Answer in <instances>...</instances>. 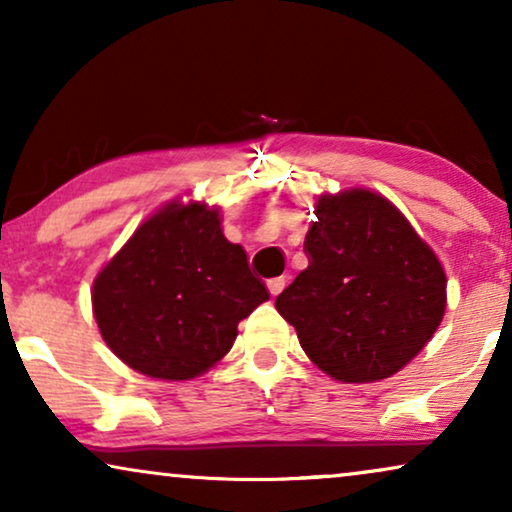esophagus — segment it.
I'll return each instance as SVG.
<instances>
[{"mask_svg":"<svg viewBox=\"0 0 512 512\" xmlns=\"http://www.w3.org/2000/svg\"><path fill=\"white\" fill-rule=\"evenodd\" d=\"M284 286H286V279H284V277L268 279V291H270V296H279V293H282Z\"/></svg>","mask_w":512,"mask_h":512,"instance_id":"1","label":"esophagus"}]
</instances>
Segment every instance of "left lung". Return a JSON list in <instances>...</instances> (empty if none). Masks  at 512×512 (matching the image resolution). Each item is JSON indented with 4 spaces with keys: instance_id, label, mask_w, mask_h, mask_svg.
Returning a JSON list of instances; mask_svg holds the SVG:
<instances>
[{
    "instance_id": "8db88e82",
    "label": "left lung",
    "mask_w": 512,
    "mask_h": 512,
    "mask_svg": "<svg viewBox=\"0 0 512 512\" xmlns=\"http://www.w3.org/2000/svg\"><path fill=\"white\" fill-rule=\"evenodd\" d=\"M305 237L310 265L277 312L305 354L338 382H377L422 352L445 314V270L380 193L321 195Z\"/></svg>"
}]
</instances>
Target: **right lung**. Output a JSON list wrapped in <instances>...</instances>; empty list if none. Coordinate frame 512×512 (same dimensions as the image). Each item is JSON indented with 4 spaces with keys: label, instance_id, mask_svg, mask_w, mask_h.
<instances>
[{
    "label": "right lung",
    "instance_id": "obj_1",
    "mask_svg": "<svg viewBox=\"0 0 512 512\" xmlns=\"http://www.w3.org/2000/svg\"><path fill=\"white\" fill-rule=\"evenodd\" d=\"M270 298L219 207L172 200L93 282V314L123 363L156 380H193L230 352L237 324Z\"/></svg>",
    "mask_w": 512,
    "mask_h": 512
}]
</instances>
